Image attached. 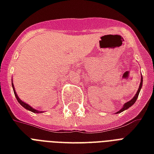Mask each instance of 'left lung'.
I'll list each match as a JSON object with an SVG mask.
<instances>
[{
    "mask_svg": "<svg viewBox=\"0 0 154 154\" xmlns=\"http://www.w3.org/2000/svg\"><path fill=\"white\" fill-rule=\"evenodd\" d=\"M142 85H143V77L141 76L140 84V86H139V89H138V91L137 92H136L135 95L134 96V97L132 98L131 100H130L129 102H126V103L123 105V107H122V109H121L118 112H117V113H120V112H123V111H125L126 109H129L130 107H131V106L135 103V101H136V100H137V98H138V95H139V94H140V91L141 88H142Z\"/></svg>",
    "mask_w": 154,
    "mask_h": 154,
    "instance_id": "1",
    "label": "left lung"
}]
</instances>
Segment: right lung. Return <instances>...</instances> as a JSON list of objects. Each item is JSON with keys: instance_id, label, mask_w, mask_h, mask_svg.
Here are the masks:
<instances>
[{"instance_id": "add662e5", "label": "right lung", "mask_w": 154, "mask_h": 154, "mask_svg": "<svg viewBox=\"0 0 154 154\" xmlns=\"http://www.w3.org/2000/svg\"><path fill=\"white\" fill-rule=\"evenodd\" d=\"M12 86H13V90H14V95H15V97H16L17 100H18V102H19L21 105L24 108V109H28V110H29V111H31V112H35V113H38V112H40V111H38V110H36V109H34L33 108H32L29 104H28V103H24V102H23L22 100H20L19 98V96H18V94H16V91H15V89H14V86L13 85V83H12Z\"/></svg>"}]
</instances>
